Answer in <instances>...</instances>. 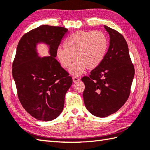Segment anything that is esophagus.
<instances>
[{
  "instance_id": "esophagus-1",
  "label": "esophagus",
  "mask_w": 150,
  "mask_h": 150,
  "mask_svg": "<svg viewBox=\"0 0 150 150\" xmlns=\"http://www.w3.org/2000/svg\"><path fill=\"white\" fill-rule=\"evenodd\" d=\"M73 82H77L79 81H80V79L77 77H76V76H75V77H73Z\"/></svg>"
}]
</instances>
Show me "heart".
<instances>
[{
	"label": "heart",
	"instance_id": "b5f03b06",
	"mask_svg": "<svg viewBox=\"0 0 150 150\" xmlns=\"http://www.w3.org/2000/svg\"><path fill=\"white\" fill-rule=\"evenodd\" d=\"M63 48L57 50V57L65 69L71 68L74 75L82 74L86 68L93 69L104 60L108 48V39L101 31H79L71 35L64 43Z\"/></svg>",
	"mask_w": 150,
	"mask_h": 150
}]
</instances>
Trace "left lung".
I'll return each instance as SVG.
<instances>
[{
  "mask_svg": "<svg viewBox=\"0 0 150 150\" xmlns=\"http://www.w3.org/2000/svg\"><path fill=\"white\" fill-rule=\"evenodd\" d=\"M110 46L104 60L82 78L85 85L83 98L86 109L93 115L106 117L119 110L129 96L135 69L124 37L107 26Z\"/></svg>",
  "mask_w": 150,
  "mask_h": 150,
  "instance_id": "left-lung-1",
  "label": "left lung"
}]
</instances>
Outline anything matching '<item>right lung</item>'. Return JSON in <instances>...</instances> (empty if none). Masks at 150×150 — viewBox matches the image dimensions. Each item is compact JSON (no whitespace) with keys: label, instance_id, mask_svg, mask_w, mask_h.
Instances as JSON below:
<instances>
[{"label":"right lung","instance_id":"right-lung-1","mask_svg":"<svg viewBox=\"0 0 150 150\" xmlns=\"http://www.w3.org/2000/svg\"><path fill=\"white\" fill-rule=\"evenodd\" d=\"M64 27L42 25L24 34L19 40L12 65L13 77L22 106L39 120L56 119L63 110L72 78L57 61V50L68 33ZM49 47L50 56L40 57L38 43Z\"/></svg>","mask_w":150,"mask_h":150}]
</instances>
